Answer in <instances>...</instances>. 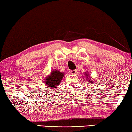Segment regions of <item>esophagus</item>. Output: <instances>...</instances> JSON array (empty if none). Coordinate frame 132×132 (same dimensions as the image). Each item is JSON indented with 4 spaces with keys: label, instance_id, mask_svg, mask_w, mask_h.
Returning <instances> with one entry per match:
<instances>
[{
    "label": "esophagus",
    "instance_id": "esophagus-1",
    "mask_svg": "<svg viewBox=\"0 0 132 132\" xmlns=\"http://www.w3.org/2000/svg\"><path fill=\"white\" fill-rule=\"evenodd\" d=\"M69 72L71 74H75L76 73V70L74 69V70H70L69 71Z\"/></svg>",
    "mask_w": 132,
    "mask_h": 132
}]
</instances>
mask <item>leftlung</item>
I'll use <instances>...</instances> for the list:
<instances>
[{
	"instance_id": "obj_1",
	"label": "left lung",
	"mask_w": 132,
	"mask_h": 132,
	"mask_svg": "<svg viewBox=\"0 0 132 132\" xmlns=\"http://www.w3.org/2000/svg\"><path fill=\"white\" fill-rule=\"evenodd\" d=\"M84 75H85V76L86 77V78L87 79V80H88V81H89V83H93V80H91V79H90V80H89V78H90V77H89V73H86L85 74H84ZM86 80H87V79H86Z\"/></svg>"
}]
</instances>
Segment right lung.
I'll return each instance as SVG.
<instances>
[{"label": "right lung", "mask_w": 132, "mask_h": 132, "mask_svg": "<svg viewBox=\"0 0 132 132\" xmlns=\"http://www.w3.org/2000/svg\"><path fill=\"white\" fill-rule=\"evenodd\" d=\"M64 73L55 69L51 71V75L45 77V80L47 88L56 89L63 78Z\"/></svg>", "instance_id": "add662e5"}]
</instances>
